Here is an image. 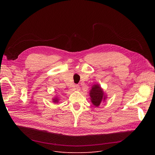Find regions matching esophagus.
<instances>
[{"mask_svg":"<svg viewBox=\"0 0 155 155\" xmlns=\"http://www.w3.org/2000/svg\"><path fill=\"white\" fill-rule=\"evenodd\" d=\"M75 89H76L77 91H79L80 90V86L78 85H75Z\"/></svg>","mask_w":155,"mask_h":155,"instance_id":"esophagus-1","label":"esophagus"}]
</instances>
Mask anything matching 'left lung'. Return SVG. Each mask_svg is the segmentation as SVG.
Instances as JSON below:
<instances>
[{"mask_svg": "<svg viewBox=\"0 0 155 155\" xmlns=\"http://www.w3.org/2000/svg\"><path fill=\"white\" fill-rule=\"evenodd\" d=\"M90 96L92 103L95 107H99L101 103L104 102L107 97L104 94L102 88L98 84H95L90 91Z\"/></svg>", "mask_w": 155, "mask_h": 155, "instance_id": "obj_1", "label": "left lung"}]
</instances>
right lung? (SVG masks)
I'll return each mask as SVG.
<instances>
[{
  "mask_svg": "<svg viewBox=\"0 0 155 155\" xmlns=\"http://www.w3.org/2000/svg\"><path fill=\"white\" fill-rule=\"evenodd\" d=\"M58 101H59V99H58V97H55V98L53 99V102H54V103H58Z\"/></svg>",
  "mask_w": 155,
  "mask_h": 155,
  "instance_id": "1",
  "label": "right lung"
}]
</instances>
